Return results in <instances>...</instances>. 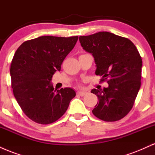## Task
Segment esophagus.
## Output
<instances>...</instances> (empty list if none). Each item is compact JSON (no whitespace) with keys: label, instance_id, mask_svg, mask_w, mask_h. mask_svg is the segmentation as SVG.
Listing matches in <instances>:
<instances>
[{"label":"esophagus","instance_id":"1","mask_svg":"<svg viewBox=\"0 0 155 155\" xmlns=\"http://www.w3.org/2000/svg\"><path fill=\"white\" fill-rule=\"evenodd\" d=\"M76 94H77L78 95H80V96H84L86 94V92H81V91H78L76 92Z\"/></svg>","mask_w":155,"mask_h":155}]
</instances>
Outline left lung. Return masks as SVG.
<instances>
[{
    "instance_id": "1",
    "label": "left lung",
    "mask_w": 155,
    "mask_h": 155,
    "mask_svg": "<svg viewBox=\"0 0 155 155\" xmlns=\"http://www.w3.org/2000/svg\"><path fill=\"white\" fill-rule=\"evenodd\" d=\"M79 41L94 57L96 75L108 84L103 90H91L98 97L92 114L106 122L121 120L133 108L140 87L142 59L138 49L128 38L109 32L79 36Z\"/></svg>"
}]
</instances>
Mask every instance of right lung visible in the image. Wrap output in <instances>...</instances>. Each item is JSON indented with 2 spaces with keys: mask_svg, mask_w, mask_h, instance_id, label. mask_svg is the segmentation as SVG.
Returning a JSON list of instances; mask_svg holds the SVG:
<instances>
[{
  "mask_svg": "<svg viewBox=\"0 0 155 155\" xmlns=\"http://www.w3.org/2000/svg\"><path fill=\"white\" fill-rule=\"evenodd\" d=\"M78 38L41 36L26 41L16 51L10 68L12 87L22 111L33 122L48 124L57 121L76 96L69 87L56 91L51 81Z\"/></svg>",
  "mask_w": 155,
  "mask_h": 155,
  "instance_id": "obj_1",
  "label": "right lung"
}]
</instances>
